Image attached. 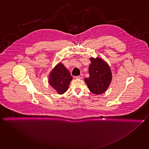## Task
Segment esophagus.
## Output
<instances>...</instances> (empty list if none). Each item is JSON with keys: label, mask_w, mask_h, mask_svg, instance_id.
<instances>
[{"label": "esophagus", "mask_w": 149, "mask_h": 149, "mask_svg": "<svg viewBox=\"0 0 149 149\" xmlns=\"http://www.w3.org/2000/svg\"><path fill=\"white\" fill-rule=\"evenodd\" d=\"M83 78V75L82 74H81L80 75H79V76H78V77H76V79H82Z\"/></svg>", "instance_id": "obj_1"}]
</instances>
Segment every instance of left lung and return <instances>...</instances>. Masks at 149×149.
Instances as JSON below:
<instances>
[{
    "instance_id": "obj_1",
    "label": "left lung",
    "mask_w": 149,
    "mask_h": 149,
    "mask_svg": "<svg viewBox=\"0 0 149 149\" xmlns=\"http://www.w3.org/2000/svg\"><path fill=\"white\" fill-rule=\"evenodd\" d=\"M90 60L91 62L88 68L90 77L84 80L92 93L101 94L109 88L112 81V72L109 65L101 58L91 57Z\"/></svg>"
}]
</instances>
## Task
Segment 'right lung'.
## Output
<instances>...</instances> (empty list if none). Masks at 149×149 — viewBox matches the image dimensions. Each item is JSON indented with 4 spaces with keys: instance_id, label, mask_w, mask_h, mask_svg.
Returning a JSON list of instances; mask_svg holds the SVG:
<instances>
[{
    "instance_id": "1",
    "label": "right lung",
    "mask_w": 149,
    "mask_h": 149,
    "mask_svg": "<svg viewBox=\"0 0 149 149\" xmlns=\"http://www.w3.org/2000/svg\"><path fill=\"white\" fill-rule=\"evenodd\" d=\"M49 78L50 86L58 94H63L66 91L72 79L69 71L61 62L58 63L51 70Z\"/></svg>"
}]
</instances>
